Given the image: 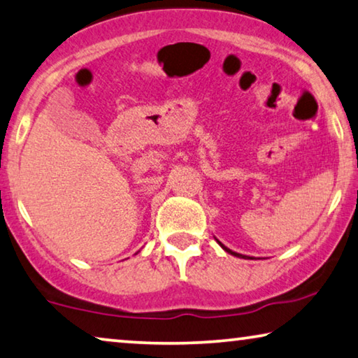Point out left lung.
<instances>
[{
    "label": "left lung",
    "instance_id": "1",
    "mask_svg": "<svg viewBox=\"0 0 358 358\" xmlns=\"http://www.w3.org/2000/svg\"><path fill=\"white\" fill-rule=\"evenodd\" d=\"M215 241H217V242L220 243V247H221V248H223V250H224V252H228L229 255H234V257H237V258H250V257H245V255H241V253H237V252H232V250H229V248H228V247H224V245H223V243H221V242H220L218 239H215Z\"/></svg>",
    "mask_w": 358,
    "mask_h": 358
}]
</instances>
